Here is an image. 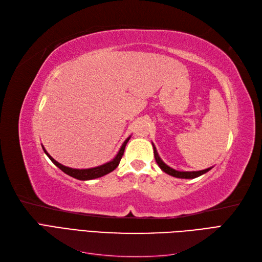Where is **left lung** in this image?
I'll return each instance as SVG.
<instances>
[{"label": "left lung", "instance_id": "obj_1", "mask_svg": "<svg viewBox=\"0 0 262 262\" xmlns=\"http://www.w3.org/2000/svg\"><path fill=\"white\" fill-rule=\"evenodd\" d=\"M152 145H153V149H154V157H155V161L157 163V165L160 166V168L166 172L168 173V175L172 176V177H176V178H182V179H193V178H196L199 176H202L203 173L208 172L210 169H212V167H209L207 169H203V170H198V171H179V170H176L173 169L171 167H169V166L167 164H165L162 158L160 157V155H158L157 153V149L154 145V143L152 142Z\"/></svg>", "mask_w": 262, "mask_h": 262}]
</instances>
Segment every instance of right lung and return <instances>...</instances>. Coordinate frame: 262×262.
<instances>
[{
  "label": "right lung",
  "instance_id": "obj_1",
  "mask_svg": "<svg viewBox=\"0 0 262 262\" xmlns=\"http://www.w3.org/2000/svg\"><path fill=\"white\" fill-rule=\"evenodd\" d=\"M130 138H131V136L129 138L125 139V141L123 142V144L121 145L120 149L118 150L117 155L113 158L112 161H109V162L102 164V165L96 166V167H92V168H82L81 169V168L68 167V166L62 165L59 162L55 161L54 158L52 156H50V154L47 152L43 146H42V149H43V152L46 153V155L50 158V161L55 166H57V167H59L63 172H66L67 175L73 177L75 179H78V180H92V179H96V178L105 176V175H107V173L112 172L113 170H115L118 167V165H119V163H120L121 158H122V155L124 153L125 145L129 142Z\"/></svg>",
  "mask_w": 262,
  "mask_h": 262
}]
</instances>
